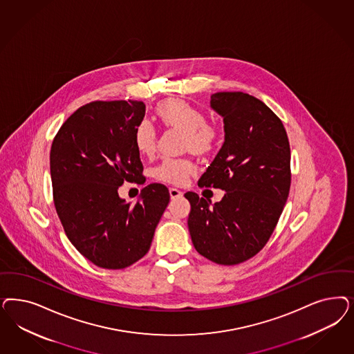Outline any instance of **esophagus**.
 <instances>
[{
    "label": "esophagus",
    "instance_id": "1",
    "mask_svg": "<svg viewBox=\"0 0 354 354\" xmlns=\"http://www.w3.org/2000/svg\"><path fill=\"white\" fill-rule=\"evenodd\" d=\"M169 195H171V199H177V198H181L183 194V192H180V190L174 189V187H171L169 189Z\"/></svg>",
    "mask_w": 354,
    "mask_h": 354
}]
</instances>
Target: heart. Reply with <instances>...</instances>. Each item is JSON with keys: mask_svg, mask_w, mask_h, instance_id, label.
I'll return each mask as SVG.
<instances>
[{"mask_svg": "<svg viewBox=\"0 0 354 354\" xmlns=\"http://www.w3.org/2000/svg\"><path fill=\"white\" fill-rule=\"evenodd\" d=\"M161 124L185 133V146L196 155H205L216 147L218 129L205 122V113L183 99H167L156 106ZM134 145L140 155L149 156L156 149V130L149 121H142L134 130ZM194 165L186 160L165 159L153 169V177L162 183L183 185L194 173Z\"/></svg>", "mask_w": 354, "mask_h": 354, "instance_id": "heart-1", "label": "heart"}]
</instances>
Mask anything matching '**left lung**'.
Listing matches in <instances>:
<instances>
[{"instance_id":"8db88e82","label":"left lung","mask_w":354,"mask_h":354,"mask_svg":"<svg viewBox=\"0 0 354 354\" xmlns=\"http://www.w3.org/2000/svg\"><path fill=\"white\" fill-rule=\"evenodd\" d=\"M211 108L223 117L224 143L198 181L225 190L220 202L187 192V218L195 250L233 266L262 250L290 189V149L280 118L243 92H216Z\"/></svg>"}]
</instances>
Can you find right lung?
Listing matches in <instances>:
<instances>
[{
  "mask_svg": "<svg viewBox=\"0 0 354 354\" xmlns=\"http://www.w3.org/2000/svg\"><path fill=\"white\" fill-rule=\"evenodd\" d=\"M146 114L138 100L92 102L58 130L50 149V177L58 217L68 241L97 267L122 270L149 250L169 192L146 186L131 205L124 183H142L143 165L134 130Z\"/></svg>",
  "mask_w": 354,
  "mask_h": 354,
  "instance_id": "obj_1",
  "label": "right lung"
}]
</instances>
